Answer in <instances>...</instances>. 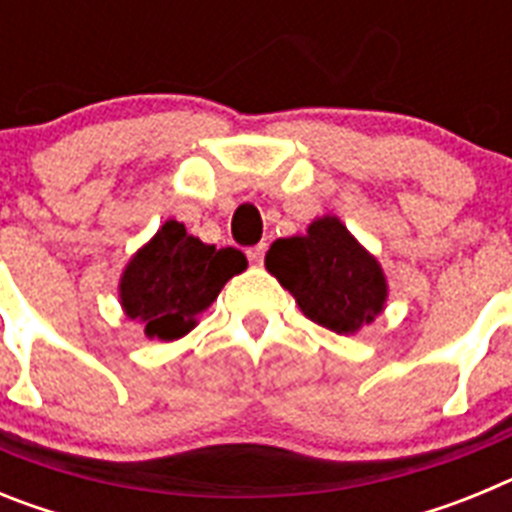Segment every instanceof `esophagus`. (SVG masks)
Segmentation results:
<instances>
[{"label": "esophagus", "mask_w": 512, "mask_h": 512, "mask_svg": "<svg viewBox=\"0 0 512 512\" xmlns=\"http://www.w3.org/2000/svg\"><path fill=\"white\" fill-rule=\"evenodd\" d=\"M246 256H248V261H251V264H264V256H266V243H259V246H251L246 251Z\"/></svg>", "instance_id": "1"}]
</instances>
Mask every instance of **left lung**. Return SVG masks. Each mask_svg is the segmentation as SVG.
Instances as JSON below:
<instances>
[{
	"mask_svg": "<svg viewBox=\"0 0 512 512\" xmlns=\"http://www.w3.org/2000/svg\"><path fill=\"white\" fill-rule=\"evenodd\" d=\"M266 269L292 292L305 318L336 333L369 325L387 300L382 266L338 217H320L307 235L271 243Z\"/></svg>",
	"mask_w": 512,
	"mask_h": 512,
	"instance_id": "1",
	"label": "left lung"
}]
</instances>
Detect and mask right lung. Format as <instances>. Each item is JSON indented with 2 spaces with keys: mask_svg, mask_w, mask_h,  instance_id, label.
<instances>
[{
  "mask_svg": "<svg viewBox=\"0 0 512 512\" xmlns=\"http://www.w3.org/2000/svg\"><path fill=\"white\" fill-rule=\"evenodd\" d=\"M248 266L238 248L207 246L169 220L148 246L130 259L120 279V300L130 320L146 325V336L174 341L194 328L230 277Z\"/></svg>",
  "mask_w": 512,
  "mask_h": 512,
  "instance_id": "add662e5",
  "label": "right lung"
}]
</instances>
